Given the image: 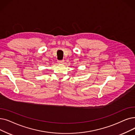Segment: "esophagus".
<instances>
[{"mask_svg": "<svg viewBox=\"0 0 135 135\" xmlns=\"http://www.w3.org/2000/svg\"><path fill=\"white\" fill-rule=\"evenodd\" d=\"M64 62V60H60V61H58V63H60V64H62Z\"/></svg>", "mask_w": 135, "mask_h": 135, "instance_id": "obj_1", "label": "esophagus"}]
</instances>
